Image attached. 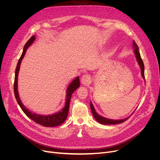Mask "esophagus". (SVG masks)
<instances>
[{
    "label": "esophagus",
    "instance_id": "1",
    "mask_svg": "<svg viewBox=\"0 0 160 160\" xmlns=\"http://www.w3.org/2000/svg\"><path fill=\"white\" fill-rule=\"evenodd\" d=\"M89 82H90V77H89V75L84 74L82 76L81 78V83L83 85L87 86L88 84H89Z\"/></svg>",
    "mask_w": 160,
    "mask_h": 160
}]
</instances>
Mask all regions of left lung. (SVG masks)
I'll return each mask as SVG.
<instances>
[{
    "instance_id": "obj_1",
    "label": "left lung",
    "mask_w": 160,
    "mask_h": 160,
    "mask_svg": "<svg viewBox=\"0 0 160 160\" xmlns=\"http://www.w3.org/2000/svg\"><path fill=\"white\" fill-rule=\"evenodd\" d=\"M132 46L133 48V52L134 54H135L137 62H138V64L140 67L141 70V75L142 77L145 79V67H144V63L143 62H142V59L141 58V55L139 53V47L137 45L136 43L135 42V41L133 40V43H132ZM90 107H91V112L93 113V115L94 117V118L96 119V121L97 122H98L99 123L102 124H120L122 123L123 122H124L125 121H127L129 117H127V118H125L123 119H119V120H113V119H107L105 118L104 117H102L99 115L95 111V108L92 104V102H90Z\"/></svg>"
}]
</instances>
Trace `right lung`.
<instances>
[{
	"mask_svg": "<svg viewBox=\"0 0 160 160\" xmlns=\"http://www.w3.org/2000/svg\"><path fill=\"white\" fill-rule=\"evenodd\" d=\"M35 39H36L35 36H32L30 39L27 42V43L25 44L23 48V51H22V55L19 58V62L18 63V65H17L16 69H15V80H14V86H13L15 97L17 100V102H18V103L19 104V106L22 109L23 112L26 114L27 117H28L30 119H32V121H33L43 126V127H57V126L60 125L63 122H64V121L67 119V115H68L69 104H70L71 96H72V94L74 92V91L80 87V79L78 77L76 78L75 79H74L71 82L68 88H67L65 105V107L61 111H60L58 113H56L53 115H38L29 111L28 109L22 104L21 100L19 98V93H18V74L20 69L21 61L25 55V53H26L27 48L33 43V42L35 41Z\"/></svg>",
	"mask_w": 160,
	"mask_h": 160,
	"instance_id": "add662e5",
	"label": "right lung"
}]
</instances>
